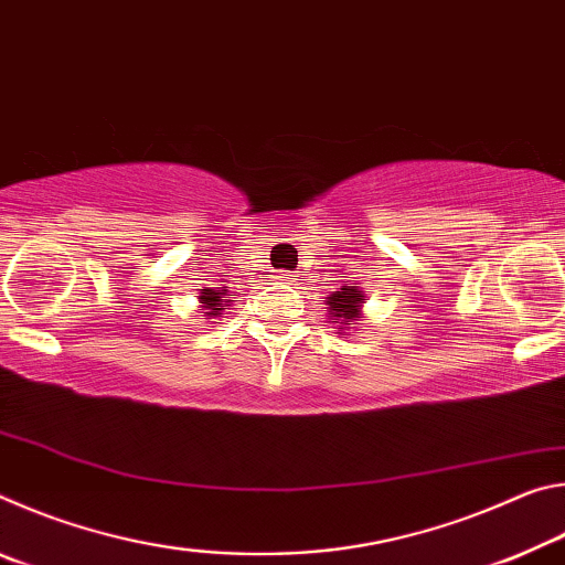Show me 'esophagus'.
Instances as JSON below:
<instances>
[{"instance_id":"esophagus-1","label":"esophagus","mask_w":565,"mask_h":565,"mask_svg":"<svg viewBox=\"0 0 565 565\" xmlns=\"http://www.w3.org/2000/svg\"><path fill=\"white\" fill-rule=\"evenodd\" d=\"M286 276H289V274H286Z\"/></svg>"}]
</instances>
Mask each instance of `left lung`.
<instances>
[{
    "label": "left lung",
    "mask_w": 565,
    "mask_h": 565,
    "mask_svg": "<svg viewBox=\"0 0 565 565\" xmlns=\"http://www.w3.org/2000/svg\"><path fill=\"white\" fill-rule=\"evenodd\" d=\"M361 294L353 289V286H347V289H341L337 294L329 296V309H331V317L337 319V323L341 321H356L359 319V306H361Z\"/></svg>",
    "instance_id": "8db88e82"
}]
</instances>
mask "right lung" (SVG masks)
<instances>
[{"mask_svg": "<svg viewBox=\"0 0 565 565\" xmlns=\"http://www.w3.org/2000/svg\"><path fill=\"white\" fill-rule=\"evenodd\" d=\"M222 301H228V299H224L222 296V291H214V289H202V303H204V309H206V313L209 317H216L218 311V303Z\"/></svg>", "mask_w": 565, "mask_h": 565, "instance_id": "1", "label": "right lung"}]
</instances>
